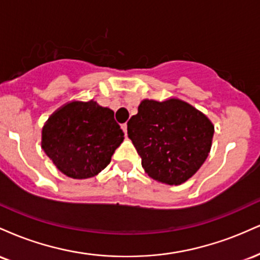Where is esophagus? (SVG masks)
Listing matches in <instances>:
<instances>
[{"label": "esophagus", "mask_w": 260, "mask_h": 260, "mask_svg": "<svg viewBox=\"0 0 260 260\" xmlns=\"http://www.w3.org/2000/svg\"><path fill=\"white\" fill-rule=\"evenodd\" d=\"M121 127H122V129H123L124 134H126V136H127V123H123Z\"/></svg>", "instance_id": "1"}]
</instances>
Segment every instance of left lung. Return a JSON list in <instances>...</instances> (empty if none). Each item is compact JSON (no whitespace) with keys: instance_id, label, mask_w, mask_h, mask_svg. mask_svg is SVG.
<instances>
[{"instance_id":"8db88e82","label":"left lung","mask_w":260,"mask_h":260,"mask_svg":"<svg viewBox=\"0 0 260 260\" xmlns=\"http://www.w3.org/2000/svg\"><path fill=\"white\" fill-rule=\"evenodd\" d=\"M128 137L149 177L177 186L189 180L207 160L214 124L186 101L144 99L127 122Z\"/></svg>"}]
</instances>
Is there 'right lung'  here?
I'll list each match as a JSON object with an SVG mask.
<instances>
[{
    "mask_svg": "<svg viewBox=\"0 0 260 260\" xmlns=\"http://www.w3.org/2000/svg\"><path fill=\"white\" fill-rule=\"evenodd\" d=\"M123 136L111 109L94 100H73L45 122L41 148L62 174L84 180L109 165Z\"/></svg>",
    "mask_w": 260,
    "mask_h": 260,
    "instance_id": "obj_1",
    "label": "right lung"
}]
</instances>
